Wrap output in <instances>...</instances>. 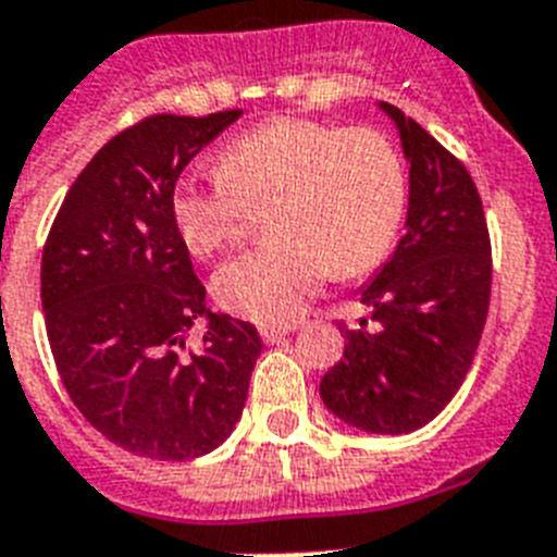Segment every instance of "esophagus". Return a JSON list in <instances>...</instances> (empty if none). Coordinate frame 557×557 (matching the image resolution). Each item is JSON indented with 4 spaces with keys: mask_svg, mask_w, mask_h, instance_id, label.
<instances>
[{
    "mask_svg": "<svg viewBox=\"0 0 557 557\" xmlns=\"http://www.w3.org/2000/svg\"><path fill=\"white\" fill-rule=\"evenodd\" d=\"M294 332V325H265V329H260V334H263V341L265 343H280V341H286V334Z\"/></svg>",
    "mask_w": 557,
    "mask_h": 557,
    "instance_id": "1",
    "label": "esophagus"
}]
</instances>
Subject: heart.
Instances as JSON below:
<instances>
[{
  "label": "heart",
  "instance_id": "heart-1",
  "mask_svg": "<svg viewBox=\"0 0 557 557\" xmlns=\"http://www.w3.org/2000/svg\"><path fill=\"white\" fill-rule=\"evenodd\" d=\"M216 180L185 176L171 220L194 257H214L269 208L274 243L214 274L216 302L260 325H288L329 271L357 277L395 246L406 214L400 153L372 128L274 116L220 148Z\"/></svg>",
  "mask_w": 557,
  "mask_h": 557
}]
</instances>
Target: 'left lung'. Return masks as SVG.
Wrapping results in <instances>:
<instances>
[{
  "label": "left lung",
  "mask_w": 557,
  "mask_h": 557,
  "mask_svg": "<svg viewBox=\"0 0 557 557\" xmlns=\"http://www.w3.org/2000/svg\"><path fill=\"white\" fill-rule=\"evenodd\" d=\"M400 134L409 165L404 237L360 288L374 329L341 325L343 360L320 397L369 435H409L449 404L481 343L492 292V251L469 171L400 108L377 102Z\"/></svg>",
  "instance_id": "left-lung-1"
}]
</instances>
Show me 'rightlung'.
I'll list each match as a JSON object with an SVG mask.
<instances>
[{
    "instance_id": "right-lung-1",
    "label": "right lung",
    "mask_w": 557,
    "mask_h": 557,
    "mask_svg": "<svg viewBox=\"0 0 557 557\" xmlns=\"http://www.w3.org/2000/svg\"><path fill=\"white\" fill-rule=\"evenodd\" d=\"M243 116L160 114L122 131L71 185L42 251L48 343L74 406L99 435L151 460H191L237 426L263 341L206 309L171 220L185 165ZM207 320L203 349L187 332Z\"/></svg>"
}]
</instances>
